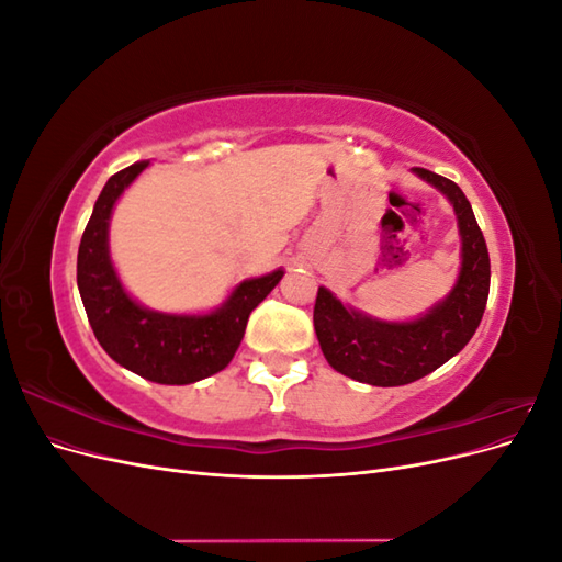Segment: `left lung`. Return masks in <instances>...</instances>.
Masks as SVG:
<instances>
[{"instance_id": "obj_1", "label": "left lung", "mask_w": 562, "mask_h": 562, "mask_svg": "<svg viewBox=\"0 0 562 562\" xmlns=\"http://www.w3.org/2000/svg\"><path fill=\"white\" fill-rule=\"evenodd\" d=\"M454 209L462 267L452 291L413 321H382L339 302L318 288L314 330L326 361L342 375L372 384H411L450 361L467 347L483 318L490 293V255L471 203L459 187L427 168H413Z\"/></svg>"}]
</instances>
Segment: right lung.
<instances>
[{
  "label": "right lung",
  "mask_w": 562,
  "mask_h": 562,
  "mask_svg": "<svg viewBox=\"0 0 562 562\" xmlns=\"http://www.w3.org/2000/svg\"><path fill=\"white\" fill-rule=\"evenodd\" d=\"M149 161L114 173L100 192L77 255V285L93 335L112 361L157 384H192L225 370L250 312L274 291L283 269L246 279L209 314H166L135 302L110 258V217Z\"/></svg>",
  "instance_id": "right-lung-1"
}]
</instances>
